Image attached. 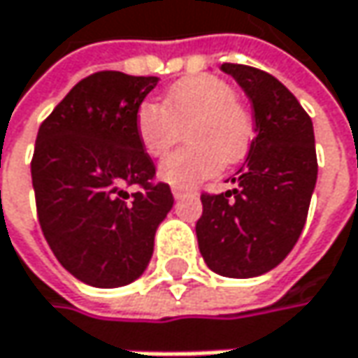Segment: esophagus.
<instances>
[{
	"mask_svg": "<svg viewBox=\"0 0 358 358\" xmlns=\"http://www.w3.org/2000/svg\"><path fill=\"white\" fill-rule=\"evenodd\" d=\"M172 194H174V199H182V196H186V194H190L186 188H180V186H174L172 188Z\"/></svg>",
	"mask_w": 358,
	"mask_h": 358,
	"instance_id": "obj_1",
	"label": "esophagus"
}]
</instances>
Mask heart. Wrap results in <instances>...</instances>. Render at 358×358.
<instances>
[{
    "label": "heart",
    "instance_id": "obj_1",
    "mask_svg": "<svg viewBox=\"0 0 358 358\" xmlns=\"http://www.w3.org/2000/svg\"><path fill=\"white\" fill-rule=\"evenodd\" d=\"M184 131L188 141L159 164V178L174 186H194L245 158L253 139V117L235 89L219 76L199 74L172 85L162 105L137 107L136 131L143 152L164 156Z\"/></svg>",
    "mask_w": 358,
    "mask_h": 358
}]
</instances>
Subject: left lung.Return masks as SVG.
Instances as JSON below:
<instances>
[{
    "mask_svg": "<svg viewBox=\"0 0 358 358\" xmlns=\"http://www.w3.org/2000/svg\"><path fill=\"white\" fill-rule=\"evenodd\" d=\"M253 105L255 137L233 190L202 194L196 222L206 265L224 278H255L284 262L304 229L318 162L312 119L265 71L224 62Z\"/></svg>",
    "mask_w": 358,
    "mask_h": 358,
    "instance_id": "1",
    "label": "left lung"
}]
</instances>
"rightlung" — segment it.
I'll list each match as a JSON object with an SVG mask.
<instances>
[{"mask_svg":"<svg viewBox=\"0 0 358 358\" xmlns=\"http://www.w3.org/2000/svg\"><path fill=\"white\" fill-rule=\"evenodd\" d=\"M158 80L91 74L38 129L32 184L42 233L62 267L95 287H121L145 271L174 204L170 186L152 182L156 166L136 131L137 107Z\"/></svg>","mask_w":358,"mask_h":358,"instance_id":"1","label":"right lung"}]
</instances>
